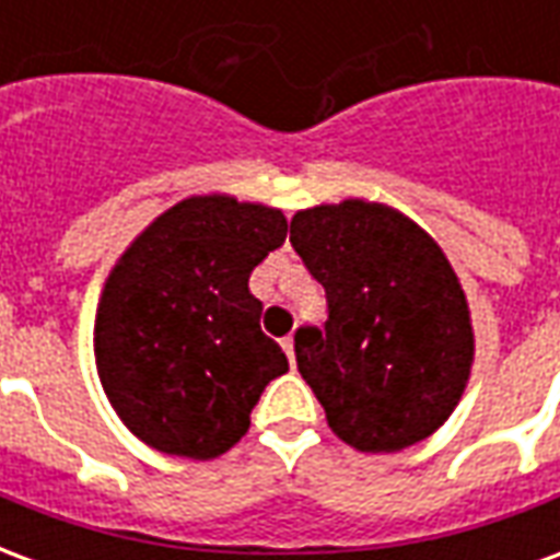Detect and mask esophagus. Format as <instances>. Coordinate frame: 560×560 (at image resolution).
I'll return each instance as SVG.
<instances>
[{
  "label": "esophagus",
  "mask_w": 560,
  "mask_h": 560,
  "mask_svg": "<svg viewBox=\"0 0 560 560\" xmlns=\"http://www.w3.org/2000/svg\"><path fill=\"white\" fill-rule=\"evenodd\" d=\"M281 348H284V353H288V360H291L293 365V360H296V353H293V336H284V339H281Z\"/></svg>",
  "instance_id": "1"
}]
</instances>
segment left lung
<instances>
[{
	"instance_id": "8db88e82",
	"label": "left lung",
	"mask_w": 560,
	"mask_h": 560,
	"mask_svg": "<svg viewBox=\"0 0 560 560\" xmlns=\"http://www.w3.org/2000/svg\"><path fill=\"white\" fill-rule=\"evenodd\" d=\"M291 245L327 291V324L296 332V365L329 429L360 453L438 432L474 365L468 296L444 248L363 197L300 209Z\"/></svg>"
}]
</instances>
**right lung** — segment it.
<instances>
[{
	"label": "right lung",
	"mask_w": 560,
	"mask_h": 560,
	"mask_svg": "<svg viewBox=\"0 0 560 560\" xmlns=\"http://www.w3.org/2000/svg\"><path fill=\"white\" fill-rule=\"evenodd\" d=\"M288 236L284 212L191 195L131 240L95 308V369L128 432L167 456L207 462L252 425L288 357L260 332L252 269Z\"/></svg>",
	"instance_id": "obj_1"
}]
</instances>
